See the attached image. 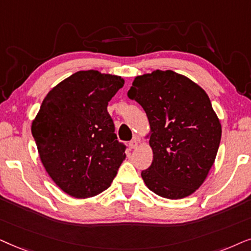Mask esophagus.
<instances>
[{
	"label": "esophagus",
	"instance_id": "34e87169",
	"mask_svg": "<svg viewBox=\"0 0 251 251\" xmlns=\"http://www.w3.org/2000/svg\"><path fill=\"white\" fill-rule=\"evenodd\" d=\"M138 140L136 139H134V140H132L131 142H129V148L131 149H135V148H138Z\"/></svg>",
	"mask_w": 251,
	"mask_h": 251
}]
</instances>
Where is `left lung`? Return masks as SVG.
Returning a JSON list of instances; mask_svg holds the SVG:
<instances>
[{"label":"left lung","mask_w":251,"mask_h":251,"mask_svg":"<svg viewBox=\"0 0 251 251\" xmlns=\"http://www.w3.org/2000/svg\"><path fill=\"white\" fill-rule=\"evenodd\" d=\"M127 96L142 106L150 124L153 158L141 172L146 186L165 199L189 196L208 176L222 138L209 96L171 70L136 76Z\"/></svg>","instance_id":"obj_1"}]
</instances>
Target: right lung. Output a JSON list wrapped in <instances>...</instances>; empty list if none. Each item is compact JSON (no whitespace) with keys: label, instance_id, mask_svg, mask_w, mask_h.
Wrapping results in <instances>:
<instances>
[{"label":"right lung","instance_id":"1","mask_svg":"<svg viewBox=\"0 0 251 251\" xmlns=\"http://www.w3.org/2000/svg\"><path fill=\"white\" fill-rule=\"evenodd\" d=\"M123 86L122 76L78 71L47 94L33 120L40 159L70 196L93 198L109 188L125 159L106 110Z\"/></svg>","mask_w":251,"mask_h":251}]
</instances>
